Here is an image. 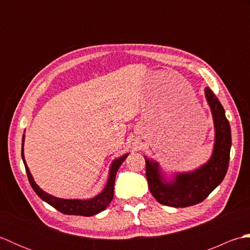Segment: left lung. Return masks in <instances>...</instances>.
Masks as SVG:
<instances>
[{"instance_id":"8db88e82","label":"left lung","mask_w":250,"mask_h":250,"mask_svg":"<svg viewBox=\"0 0 250 250\" xmlns=\"http://www.w3.org/2000/svg\"><path fill=\"white\" fill-rule=\"evenodd\" d=\"M215 125L214 151L206 164L190 173H178L171 182L163 178L158 163L146 160V177L151 194L159 203L172 207H188L204 201L224 180L230 160L231 129L219 100L205 88Z\"/></svg>"}]
</instances>
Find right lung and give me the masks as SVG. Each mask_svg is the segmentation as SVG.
Instances as JSON below:
<instances>
[{
	"mask_svg": "<svg viewBox=\"0 0 250 250\" xmlns=\"http://www.w3.org/2000/svg\"><path fill=\"white\" fill-rule=\"evenodd\" d=\"M23 141H24V136L22 137V142ZM21 156H22V160L25 167V172H26V175H28L31 187L33 188L35 193L39 195L42 200H44L49 205L55 207L56 209L59 210L62 214L89 217V216L97 215L100 213V211L104 210L106 207H107V205L110 203L111 200H113L116 174L118 172L122 162H124L125 160V158L128 157V153L118 159H116V160L111 163L107 184H106L104 190L99 195L94 196L93 199H90V200H65V199L56 198V196H52L48 193H46L45 191L42 190L39 186L36 185V183L34 182V179L30 173L28 166H26L24 156H23V144H22V148H21Z\"/></svg>",
	"mask_w": 250,
	"mask_h": 250,
	"instance_id": "obj_1",
	"label": "right lung"
}]
</instances>
